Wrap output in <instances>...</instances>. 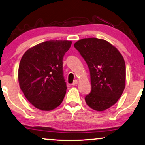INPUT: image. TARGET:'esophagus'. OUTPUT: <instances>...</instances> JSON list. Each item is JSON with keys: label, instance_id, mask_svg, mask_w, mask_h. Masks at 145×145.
Segmentation results:
<instances>
[{"label": "esophagus", "instance_id": "obj_1", "mask_svg": "<svg viewBox=\"0 0 145 145\" xmlns=\"http://www.w3.org/2000/svg\"><path fill=\"white\" fill-rule=\"evenodd\" d=\"M77 83H78L77 80H74V81H73V83H72V85H73V86H74V85H76L77 84Z\"/></svg>", "mask_w": 145, "mask_h": 145}]
</instances>
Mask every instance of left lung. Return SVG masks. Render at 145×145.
<instances>
[{"label":"left lung","instance_id":"left-lung-1","mask_svg":"<svg viewBox=\"0 0 145 145\" xmlns=\"http://www.w3.org/2000/svg\"><path fill=\"white\" fill-rule=\"evenodd\" d=\"M78 50L89 67L91 91L85 97L87 105L104 111L117 103L125 85V64L115 46L106 40L85 38L77 41Z\"/></svg>","mask_w":145,"mask_h":145}]
</instances>
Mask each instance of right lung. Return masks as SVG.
Instances as JSON below:
<instances>
[{"instance_id":"add662e5","label":"right lung","mask_w":145,"mask_h":145,"mask_svg":"<svg viewBox=\"0 0 145 145\" xmlns=\"http://www.w3.org/2000/svg\"><path fill=\"white\" fill-rule=\"evenodd\" d=\"M70 40H48L28 49L18 69L20 87L37 108L50 111L62 103L66 93L63 58Z\"/></svg>"}]
</instances>
